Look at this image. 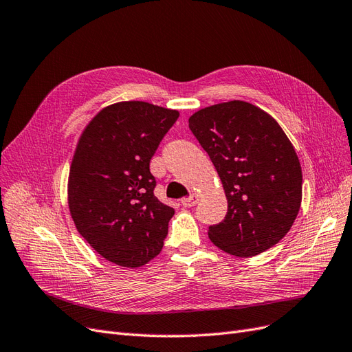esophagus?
<instances>
[{
	"instance_id": "obj_1",
	"label": "esophagus",
	"mask_w": 352,
	"mask_h": 352,
	"mask_svg": "<svg viewBox=\"0 0 352 352\" xmlns=\"http://www.w3.org/2000/svg\"><path fill=\"white\" fill-rule=\"evenodd\" d=\"M198 199H199L198 195L192 194V195H189L188 198H182V199H180V202H182L184 207H194L198 202Z\"/></svg>"
}]
</instances>
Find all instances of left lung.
I'll return each mask as SVG.
<instances>
[{"label":"left lung","instance_id":"8db88e82","mask_svg":"<svg viewBox=\"0 0 352 352\" xmlns=\"http://www.w3.org/2000/svg\"><path fill=\"white\" fill-rule=\"evenodd\" d=\"M189 129L214 164L228 198L210 241L236 257H254L278 243L298 216L302 172L291 141L270 114L245 101L202 109Z\"/></svg>","mask_w":352,"mask_h":352}]
</instances>
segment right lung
<instances>
[{"label":"right lung","mask_w":352,"mask_h":352,"mask_svg":"<svg viewBox=\"0 0 352 352\" xmlns=\"http://www.w3.org/2000/svg\"><path fill=\"white\" fill-rule=\"evenodd\" d=\"M179 111L144 101L102 109L85 127L69 173L78 232L101 257L141 267L162 251L175 210L154 195L150 162Z\"/></svg>","instance_id":"1"}]
</instances>
